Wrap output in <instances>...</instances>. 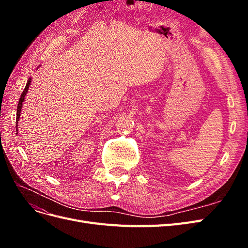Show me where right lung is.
<instances>
[{"mask_svg":"<svg viewBox=\"0 0 248 248\" xmlns=\"http://www.w3.org/2000/svg\"><path fill=\"white\" fill-rule=\"evenodd\" d=\"M30 84H31V78H29L27 85L25 87V90L22 91L21 95H20V98L18 100V104H17V112H16V122L19 120V117H20V111H21V107H22V103H24V100H25V96L28 92L29 90V87H30ZM16 131H17V124H16Z\"/></svg>","mask_w":248,"mask_h":248,"instance_id":"right-lung-1","label":"right lung"}]
</instances>
